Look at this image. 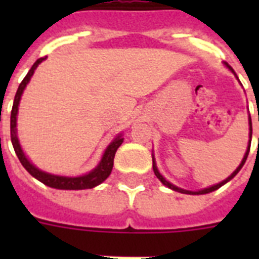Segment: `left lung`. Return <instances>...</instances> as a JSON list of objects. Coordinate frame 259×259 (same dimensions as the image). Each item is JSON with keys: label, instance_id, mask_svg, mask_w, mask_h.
Returning a JSON list of instances; mask_svg holds the SVG:
<instances>
[{"label": "left lung", "instance_id": "8db88e82", "mask_svg": "<svg viewBox=\"0 0 259 259\" xmlns=\"http://www.w3.org/2000/svg\"><path fill=\"white\" fill-rule=\"evenodd\" d=\"M227 67H229V66H227ZM229 68H230V70H231V71H233V68H231V67H229ZM233 72H234V71H233ZM249 123H250V138H251V136H253V127H251V118H249ZM250 144H251V140H250V142H249V148H247V152H246L245 157H243V160H242V162H241V164H239V166H238L237 169L234 170L233 175H231V176L227 177V179H226V180L222 181V183H219V184L212 185V187H209V188H204V189H201V191H196V192H192V191H185V189H181V188H179V187H176V185L170 184L169 181H166L165 179H164V177H162L161 175H160V172H158V169H157V166H156V164H154V158H153V170H154V175L157 176V179H158V180H160V181H161L162 184L166 185L168 188L173 189V191H177V192L189 193V195H204V193H209V192H212V191H215V189L221 188L222 185H225L226 183H227V181L231 180V179H233V177L235 176V175H237V173L239 172V170H241V168H242V166H243V164H245V162H246V158H247V156H249Z\"/></svg>", "mask_w": 259, "mask_h": 259}]
</instances>
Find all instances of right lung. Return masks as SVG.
<instances>
[{
    "label": "right lung",
    "instance_id": "1",
    "mask_svg": "<svg viewBox=\"0 0 259 259\" xmlns=\"http://www.w3.org/2000/svg\"><path fill=\"white\" fill-rule=\"evenodd\" d=\"M46 58L37 59L34 64L32 66V68L29 70V72L26 74V76L22 79V82L20 83V86L17 89V93H16V97H14L13 107H12V113H10V138H12V144H13L14 152L17 154L18 160L22 164V166L25 168L28 172L37 179L38 181H41L42 184L48 185V187H52V188L56 189H87V188H94L97 187L101 183L107 179L111 173L114 165V156H115V152L121 146V144L123 142V138L121 137V134L118 136L115 140H114L106 149L103 157H102L99 165L95 168L94 170H91L90 173L84 175V176L79 177H64V176H55V175H50V173L42 172V170L37 169L36 166L32 165L29 162V160L25 157V154L22 152L21 146H20V142H18L17 134H16V121H17V111H18V103H20V99H21V94L25 89V86L28 84V82L32 78L36 67L40 64Z\"/></svg>",
    "mask_w": 259,
    "mask_h": 259
}]
</instances>
